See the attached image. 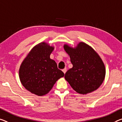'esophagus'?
<instances>
[{"label": "esophagus", "instance_id": "obj_1", "mask_svg": "<svg viewBox=\"0 0 122 122\" xmlns=\"http://www.w3.org/2000/svg\"><path fill=\"white\" fill-rule=\"evenodd\" d=\"M66 70H67L66 68H64V69H63V70H62L63 72L64 73V74H65V73H66Z\"/></svg>", "mask_w": 122, "mask_h": 122}]
</instances>
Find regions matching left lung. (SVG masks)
Masks as SVG:
<instances>
[{
    "label": "left lung",
    "mask_w": 122,
    "mask_h": 122,
    "mask_svg": "<svg viewBox=\"0 0 122 122\" xmlns=\"http://www.w3.org/2000/svg\"><path fill=\"white\" fill-rule=\"evenodd\" d=\"M73 66L65 73V79L76 92L82 94L97 90L105 76L104 64L91 46L80 42L75 48L64 45Z\"/></svg>",
    "instance_id": "1"
}]
</instances>
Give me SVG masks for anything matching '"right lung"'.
Here are the masks:
<instances>
[{"label": "right lung", "mask_w": 122, "mask_h": 122, "mask_svg": "<svg viewBox=\"0 0 122 122\" xmlns=\"http://www.w3.org/2000/svg\"><path fill=\"white\" fill-rule=\"evenodd\" d=\"M54 47L41 42L32 48L19 70L20 79L26 89L38 96L51 90L57 81L64 76L57 63L50 58Z\"/></svg>", "instance_id": "right-lung-1"}]
</instances>
